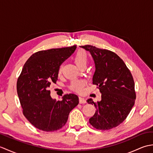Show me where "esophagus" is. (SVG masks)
I'll list each match as a JSON object with an SVG mask.
<instances>
[{
    "label": "esophagus",
    "instance_id": "34e87169",
    "mask_svg": "<svg viewBox=\"0 0 153 153\" xmlns=\"http://www.w3.org/2000/svg\"><path fill=\"white\" fill-rule=\"evenodd\" d=\"M79 103L80 104H84V103L86 102L85 99H84L83 97H79Z\"/></svg>",
    "mask_w": 153,
    "mask_h": 153
}]
</instances>
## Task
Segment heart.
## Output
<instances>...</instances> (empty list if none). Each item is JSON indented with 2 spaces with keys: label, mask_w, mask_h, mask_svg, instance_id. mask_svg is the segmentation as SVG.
Segmentation results:
<instances>
[{
  "label": "heart",
  "mask_w": 153,
  "mask_h": 153,
  "mask_svg": "<svg viewBox=\"0 0 153 153\" xmlns=\"http://www.w3.org/2000/svg\"><path fill=\"white\" fill-rule=\"evenodd\" d=\"M87 54L83 50H79L74 55V60L75 63L77 66L79 67L83 64H86L87 62ZM61 71V68L59 70V72ZM85 85V82L83 79H74L71 82L70 88L77 91H82Z\"/></svg>",
  "instance_id": "b5f03b06"
}]
</instances>
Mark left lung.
<instances>
[{"instance_id": "1", "label": "left lung", "mask_w": 153, "mask_h": 153, "mask_svg": "<svg viewBox=\"0 0 153 153\" xmlns=\"http://www.w3.org/2000/svg\"><path fill=\"white\" fill-rule=\"evenodd\" d=\"M81 47L89 51L95 64L93 84L98 86L101 100L94 102L96 112L89 119L94 128L108 130L122 123L135 104V83L130 71L124 62L113 52L92 45Z\"/></svg>"}]
</instances>
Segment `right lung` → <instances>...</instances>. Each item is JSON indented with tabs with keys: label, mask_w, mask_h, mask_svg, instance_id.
<instances>
[{
	"label": "right lung",
	"mask_w": 153,
	"mask_h": 153,
	"mask_svg": "<svg viewBox=\"0 0 153 153\" xmlns=\"http://www.w3.org/2000/svg\"><path fill=\"white\" fill-rule=\"evenodd\" d=\"M76 45L41 51L29 58L17 82V93L23 114L35 128L44 131L61 129L71 110L79 103L75 94L64 95L62 100L52 99L49 89L56 83L63 62L76 49Z\"/></svg>",
	"instance_id": "right-lung-1"
}]
</instances>
